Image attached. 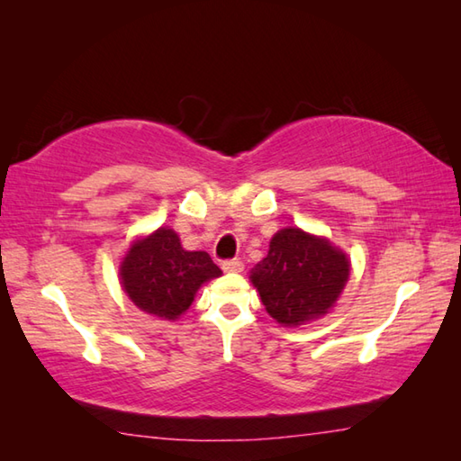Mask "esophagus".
Returning <instances> with one entry per match:
<instances>
[{
  "mask_svg": "<svg viewBox=\"0 0 461 461\" xmlns=\"http://www.w3.org/2000/svg\"><path fill=\"white\" fill-rule=\"evenodd\" d=\"M221 269L228 273H240V271H243V263L240 259H228L221 263Z\"/></svg>",
  "mask_w": 461,
  "mask_h": 461,
  "instance_id": "1",
  "label": "esophagus"
}]
</instances>
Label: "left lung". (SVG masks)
<instances>
[{"label": "left lung", "instance_id": "1", "mask_svg": "<svg viewBox=\"0 0 461 461\" xmlns=\"http://www.w3.org/2000/svg\"><path fill=\"white\" fill-rule=\"evenodd\" d=\"M348 279V259L327 240L299 228L277 231L267 258L251 269V281L269 315L295 327L332 307Z\"/></svg>", "mask_w": 461, "mask_h": 461}]
</instances>
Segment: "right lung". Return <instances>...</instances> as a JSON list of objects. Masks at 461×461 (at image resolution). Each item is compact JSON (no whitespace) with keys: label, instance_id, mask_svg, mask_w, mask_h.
<instances>
[{"label":"right lung","instance_id":"1","mask_svg":"<svg viewBox=\"0 0 461 461\" xmlns=\"http://www.w3.org/2000/svg\"><path fill=\"white\" fill-rule=\"evenodd\" d=\"M220 276L208 253L182 249L180 238L166 228L132 243L121 267L122 287L134 305L166 321L178 319L202 283Z\"/></svg>","mask_w":461,"mask_h":461}]
</instances>
